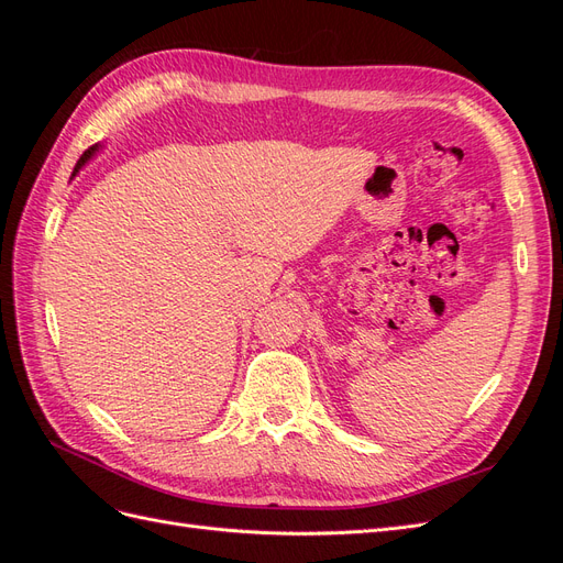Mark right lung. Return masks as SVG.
Wrapping results in <instances>:
<instances>
[{"instance_id": "add662e5", "label": "right lung", "mask_w": 563, "mask_h": 563, "mask_svg": "<svg viewBox=\"0 0 563 563\" xmlns=\"http://www.w3.org/2000/svg\"><path fill=\"white\" fill-rule=\"evenodd\" d=\"M98 147H100V145L96 143V145H91V147H89L87 152H84V155H81V157H79V162H77V166H75V174L79 172V168H81L84 164H87V162H89V159H91V157L96 155V152H98ZM75 174H73V176H75Z\"/></svg>"}]
</instances>
